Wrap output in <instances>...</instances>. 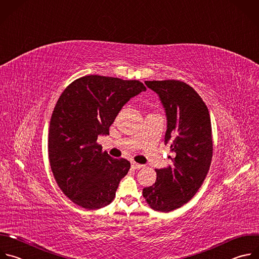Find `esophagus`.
<instances>
[{"mask_svg":"<svg viewBox=\"0 0 259 259\" xmlns=\"http://www.w3.org/2000/svg\"><path fill=\"white\" fill-rule=\"evenodd\" d=\"M143 166L144 165H142V164H139V163H137V162H132V168L133 169H140V168H143Z\"/></svg>","mask_w":259,"mask_h":259,"instance_id":"esophagus-1","label":"esophagus"}]
</instances>
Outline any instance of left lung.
<instances>
[{"label":"left lung","instance_id":"obj_1","mask_svg":"<svg viewBox=\"0 0 259 259\" xmlns=\"http://www.w3.org/2000/svg\"><path fill=\"white\" fill-rule=\"evenodd\" d=\"M156 92L165 108V145L170 146L172 164L156 169V182L143 189V197L156 211L169 212L190 201L208 174L213 152L207 106L198 93L176 79L145 81Z\"/></svg>","mask_w":259,"mask_h":259}]
</instances>
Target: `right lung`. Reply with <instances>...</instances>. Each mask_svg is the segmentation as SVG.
Segmentation results:
<instances>
[{
  "instance_id": "obj_1",
  "label": "right lung",
  "mask_w": 259,
  "mask_h": 259,
  "mask_svg": "<svg viewBox=\"0 0 259 259\" xmlns=\"http://www.w3.org/2000/svg\"><path fill=\"white\" fill-rule=\"evenodd\" d=\"M146 91L139 80L85 75L62 92L51 116L49 161L61 191L85 209L110 204L131 162L102 152L98 136L109 127L121 107Z\"/></svg>"
}]
</instances>
